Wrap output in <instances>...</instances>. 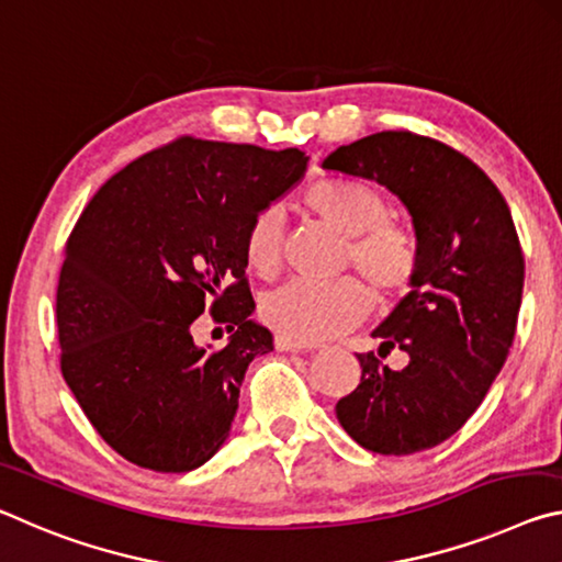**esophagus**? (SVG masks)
<instances>
[{
	"mask_svg": "<svg viewBox=\"0 0 562 562\" xmlns=\"http://www.w3.org/2000/svg\"><path fill=\"white\" fill-rule=\"evenodd\" d=\"M276 348H279V351H314V344H303V341H296V338L279 334L276 336Z\"/></svg>",
	"mask_w": 562,
	"mask_h": 562,
	"instance_id": "1",
	"label": "esophagus"
}]
</instances>
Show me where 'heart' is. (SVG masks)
I'll return each mask as SVG.
<instances>
[{"label":"heart","instance_id":"heart-1","mask_svg":"<svg viewBox=\"0 0 562 562\" xmlns=\"http://www.w3.org/2000/svg\"><path fill=\"white\" fill-rule=\"evenodd\" d=\"M306 204L336 232L346 234L344 266L363 276L381 301L398 299L411 291L423 266V246L416 228L389 216V199L366 181L326 177L303 191ZM244 256L261 279L279 271L283 256V216L279 209H261L248 221ZM371 296L353 276L334 281L283 283L261 301V314L269 326L296 341H321L356 326Z\"/></svg>","mask_w":562,"mask_h":562}]
</instances>
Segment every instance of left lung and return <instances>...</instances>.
<instances>
[{
	"instance_id": "left-lung-1",
	"label": "left lung",
	"mask_w": 562,
	"mask_h": 562,
	"mask_svg": "<svg viewBox=\"0 0 562 562\" xmlns=\"http://www.w3.org/2000/svg\"><path fill=\"white\" fill-rule=\"evenodd\" d=\"M324 169L383 183L413 216L423 266L413 291L373 330L409 366L391 372L356 353L361 383L336 403L358 446L411 456L473 416L508 358L522 299V248L510 209L477 164L430 136L395 128L338 146Z\"/></svg>"
}]
</instances>
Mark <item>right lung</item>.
<instances>
[{
  "instance_id": "add662e5",
  "label": "right lung",
  "mask_w": 562,
  "mask_h": 562,
  "mask_svg": "<svg viewBox=\"0 0 562 562\" xmlns=\"http://www.w3.org/2000/svg\"><path fill=\"white\" fill-rule=\"evenodd\" d=\"M306 161L299 149L179 136L114 173L81 211L57 286L59 366L128 463L187 473L226 440L248 363L273 351L271 330L248 321L246 226ZM204 310L233 330L226 347L195 346Z\"/></svg>"
}]
</instances>
